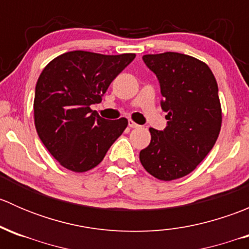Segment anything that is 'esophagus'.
<instances>
[{
	"instance_id": "esophagus-1",
	"label": "esophagus",
	"mask_w": 249,
	"mask_h": 249,
	"mask_svg": "<svg viewBox=\"0 0 249 249\" xmlns=\"http://www.w3.org/2000/svg\"><path fill=\"white\" fill-rule=\"evenodd\" d=\"M129 127H131V129H135V127H139V124H136V123H135L134 120L130 119L129 120Z\"/></svg>"
}]
</instances>
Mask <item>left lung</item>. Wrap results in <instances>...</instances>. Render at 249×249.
<instances>
[{"label":"left lung","mask_w":249,"mask_h":249,"mask_svg":"<svg viewBox=\"0 0 249 249\" xmlns=\"http://www.w3.org/2000/svg\"><path fill=\"white\" fill-rule=\"evenodd\" d=\"M160 83L164 131L150 127L149 145L140 152L145 171L160 180L189 175L214 145L222 126L218 84L210 67L199 59L166 52L143 55Z\"/></svg>","instance_id":"left-lung-1"}]
</instances>
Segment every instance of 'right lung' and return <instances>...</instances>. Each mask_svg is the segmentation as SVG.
<instances>
[{
    "label": "right lung",
    "mask_w": 249,
    "mask_h": 249,
    "mask_svg": "<svg viewBox=\"0 0 249 249\" xmlns=\"http://www.w3.org/2000/svg\"><path fill=\"white\" fill-rule=\"evenodd\" d=\"M136 55L73 50L53 59L36 84L35 126L50 154L73 172L94 169L127 126L126 118L106 120L90 108Z\"/></svg>",
    "instance_id": "obj_1"
}]
</instances>
